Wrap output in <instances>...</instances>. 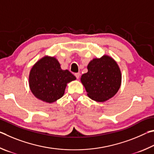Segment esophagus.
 Here are the masks:
<instances>
[{
    "label": "esophagus",
    "mask_w": 154,
    "mask_h": 154,
    "mask_svg": "<svg viewBox=\"0 0 154 154\" xmlns=\"http://www.w3.org/2000/svg\"><path fill=\"white\" fill-rule=\"evenodd\" d=\"M80 75V73H75V76L76 77V79H79Z\"/></svg>",
    "instance_id": "34e87169"
}]
</instances>
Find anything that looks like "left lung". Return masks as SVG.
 Segmentation results:
<instances>
[{
    "mask_svg": "<svg viewBox=\"0 0 154 154\" xmlns=\"http://www.w3.org/2000/svg\"><path fill=\"white\" fill-rule=\"evenodd\" d=\"M87 69L88 72L82 75L80 80L91 99L104 102L117 93L122 75L114 59L108 55L95 58L88 64Z\"/></svg>",
    "mask_w": 154,
    "mask_h": 154,
    "instance_id": "8db88e82",
    "label": "left lung"
}]
</instances>
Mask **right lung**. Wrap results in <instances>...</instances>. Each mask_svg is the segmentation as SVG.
Segmentation results:
<instances>
[{
  "mask_svg": "<svg viewBox=\"0 0 154 154\" xmlns=\"http://www.w3.org/2000/svg\"><path fill=\"white\" fill-rule=\"evenodd\" d=\"M75 79L68 70L61 68L55 57L45 56L32 67L29 86L36 98L51 103L62 97L67 83Z\"/></svg>",
  "mask_w": 154,
  "mask_h": 154,
  "instance_id": "1",
  "label": "right lung"
}]
</instances>
